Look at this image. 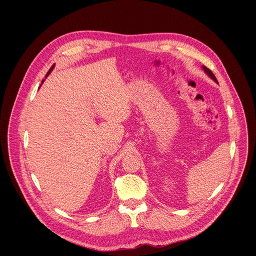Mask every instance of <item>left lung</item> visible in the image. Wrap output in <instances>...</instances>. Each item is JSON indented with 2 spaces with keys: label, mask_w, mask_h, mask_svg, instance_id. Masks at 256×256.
I'll return each instance as SVG.
<instances>
[{
  "label": "left lung",
  "mask_w": 256,
  "mask_h": 256,
  "mask_svg": "<svg viewBox=\"0 0 256 256\" xmlns=\"http://www.w3.org/2000/svg\"><path fill=\"white\" fill-rule=\"evenodd\" d=\"M203 70H205V72H206V74H208V76H209L212 78V80H214L216 83H218V80H216L215 76L213 74V72H211L209 68H207L206 66H203Z\"/></svg>",
  "instance_id": "1"
}]
</instances>
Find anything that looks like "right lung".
I'll return each instance as SVG.
<instances>
[{
  "instance_id": "obj_1",
  "label": "right lung",
  "mask_w": 256,
  "mask_h": 256,
  "mask_svg": "<svg viewBox=\"0 0 256 256\" xmlns=\"http://www.w3.org/2000/svg\"><path fill=\"white\" fill-rule=\"evenodd\" d=\"M54 66H55V64H53V66H51V68H50V70H49V72H47V74H46V76H49V74H50V72H51V70H53V68H54ZM43 82H44V80H43V81H42V83H43Z\"/></svg>"
}]
</instances>
